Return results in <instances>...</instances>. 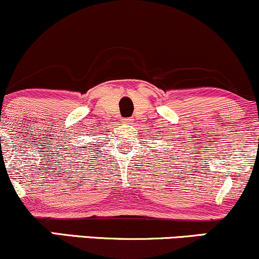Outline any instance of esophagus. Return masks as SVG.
<instances>
[{"instance_id": "1", "label": "esophagus", "mask_w": 259, "mask_h": 259, "mask_svg": "<svg viewBox=\"0 0 259 259\" xmlns=\"http://www.w3.org/2000/svg\"><path fill=\"white\" fill-rule=\"evenodd\" d=\"M122 123H127V124H131V123H133V120L132 118H123V120H122Z\"/></svg>"}]
</instances>
